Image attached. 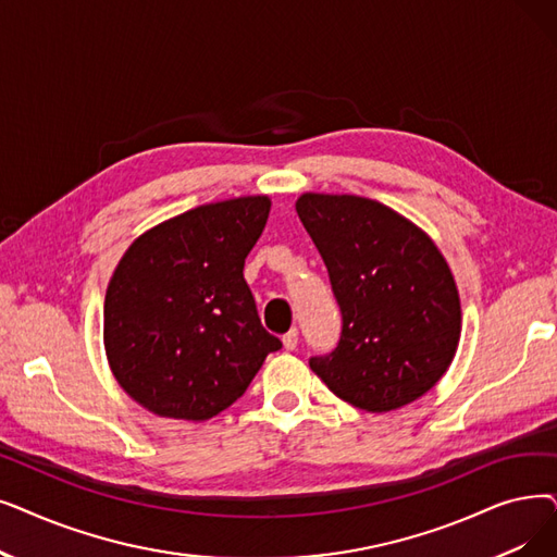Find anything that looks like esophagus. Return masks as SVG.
Listing matches in <instances>:
<instances>
[{
	"label": "esophagus",
	"mask_w": 557,
	"mask_h": 557,
	"mask_svg": "<svg viewBox=\"0 0 557 557\" xmlns=\"http://www.w3.org/2000/svg\"><path fill=\"white\" fill-rule=\"evenodd\" d=\"M282 344H284L286 350H296V346H298V332H296V330L286 332V334L282 336Z\"/></svg>",
	"instance_id": "obj_1"
}]
</instances>
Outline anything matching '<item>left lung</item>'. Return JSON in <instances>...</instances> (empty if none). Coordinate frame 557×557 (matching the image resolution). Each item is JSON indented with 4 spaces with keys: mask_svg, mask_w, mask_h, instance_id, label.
Masks as SVG:
<instances>
[{
    "mask_svg": "<svg viewBox=\"0 0 557 557\" xmlns=\"http://www.w3.org/2000/svg\"><path fill=\"white\" fill-rule=\"evenodd\" d=\"M296 211L344 319L338 346L311 357V371L373 414L428 394L462 332L457 284L434 240L392 207L346 193H302Z\"/></svg>",
    "mask_w": 557,
    "mask_h": 557,
    "instance_id": "obj_1",
    "label": "left lung"
}]
</instances>
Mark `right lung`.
I'll return each instance as SVG.
<instances>
[{
    "instance_id": "right-lung-1",
    "label": "right lung",
    "mask_w": 557,
    "mask_h": 557,
    "mask_svg": "<svg viewBox=\"0 0 557 557\" xmlns=\"http://www.w3.org/2000/svg\"><path fill=\"white\" fill-rule=\"evenodd\" d=\"M269 196L202 205L143 232L107 286L104 350L125 394L163 419L221 414L280 338L263 330L246 257Z\"/></svg>"
}]
</instances>
